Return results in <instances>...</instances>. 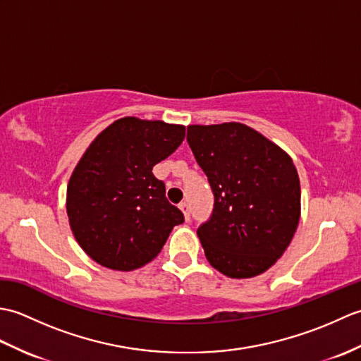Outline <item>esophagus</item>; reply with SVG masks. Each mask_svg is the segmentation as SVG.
Listing matches in <instances>:
<instances>
[{"label": "esophagus", "mask_w": 361, "mask_h": 361, "mask_svg": "<svg viewBox=\"0 0 361 361\" xmlns=\"http://www.w3.org/2000/svg\"><path fill=\"white\" fill-rule=\"evenodd\" d=\"M180 209L183 211V214H185V219L189 221V219H190V209H189V204H188L186 202L180 203Z\"/></svg>", "instance_id": "esophagus-1"}]
</instances>
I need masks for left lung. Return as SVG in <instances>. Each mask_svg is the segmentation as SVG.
I'll return each mask as SVG.
<instances>
[{"mask_svg":"<svg viewBox=\"0 0 361 361\" xmlns=\"http://www.w3.org/2000/svg\"><path fill=\"white\" fill-rule=\"evenodd\" d=\"M188 142L214 194L211 217L197 229L206 259L234 279L267 271L287 250L301 216L293 161L240 122L189 126Z\"/></svg>","mask_w":361,"mask_h":361,"instance_id":"8db88e82","label":"left lung"}]
</instances>
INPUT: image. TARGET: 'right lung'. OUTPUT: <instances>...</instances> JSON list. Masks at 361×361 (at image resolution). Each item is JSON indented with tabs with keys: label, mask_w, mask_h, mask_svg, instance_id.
I'll return each mask as SVG.
<instances>
[{
	"label": "right lung",
	"mask_w": 361,
	"mask_h": 361,
	"mask_svg": "<svg viewBox=\"0 0 361 361\" xmlns=\"http://www.w3.org/2000/svg\"><path fill=\"white\" fill-rule=\"evenodd\" d=\"M186 127L122 118L97 135L75 166L66 212L75 240L102 267L136 270L158 256L183 212L152 173L178 149Z\"/></svg>",
	"instance_id": "obj_1"
}]
</instances>
